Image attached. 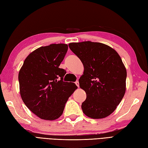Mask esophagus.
I'll return each mask as SVG.
<instances>
[{
  "label": "esophagus",
  "mask_w": 148,
  "mask_h": 148,
  "mask_svg": "<svg viewBox=\"0 0 148 148\" xmlns=\"http://www.w3.org/2000/svg\"><path fill=\"white\" fill-rule=\"evenodd\" d=\"M75 84H76V86H77L78 88L79 87V82H78V81H76V82H75Z\"/></svg>",
  "instance_id": "esophagus-1"
}]
</instances>
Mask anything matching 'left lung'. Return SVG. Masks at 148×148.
Returning <instances> with one entry per match:
<instances>
[{
  "label": "left lung",
  "instance_id": "8db88e82",
  "mask_svg": "<svg viewBox=\"0 0 148 148\" xmlns=\"http://www.w3.org/2000/svg\"><path fill=\"white\" fill-rule=\"evenodd\" d=\"M79 58L84 73L79 80L86 93L82 112L91 119H103L115 111L125 95L127 71L121 57L112 47L98 42L69 44Z\"/></svg>",
  "mask_w": 148,
  "mask_h": 148
}]
</instances>
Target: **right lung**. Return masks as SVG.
Listing matches in <instances>:
<instances>
[{"mask_svg":"<svg viewBox=\"0 0 148 148\" xmlns=\"http://www.w3.org/2000/svg\"><path fill=\"white\" fill-rule=\"evenodd\" d=\"M68 50L67 44H51L30 53L19 72L20 95L34 114L54 121L62 114L67 101L77 87L63 81L66 72L59 66Z\"/></svg>","mask_w":148,"mask_h":148,"instance_id":"add662e5","label":"right lung"}]
</instances>
